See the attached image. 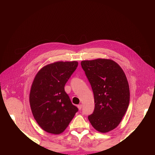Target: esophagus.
<instances>
[{"mask_svg": "<svg viewBox=\"0 0 155 155\" xmlns=\"http://www.w3.org/2000/svg\"><path fill=\"white\" fill-rule=\"evenodd\" d=\"M78 108L79 109V110H81L82 109V105L81 104H79L78 105Z\"/></svg>", "mask_w": 155, "mask_h": 155, "instance_id": "1", "label": "esophagus"}]
</instances>
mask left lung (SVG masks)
Here are the masks:
<instances>
[{
	"mask_svg": "<svg viewBox=\"0 0 155 155\" xmlns=\"http://www.w3.org/2000/svg\"><path fill=\"white\" fill-rule=\"evenodd\" d=\"M81 65L94 98V110L88 120L99 132H109L119 125L129 107L130 91L125 74L110 59L83 61Z\"/></svg>",
	"mask_w": 155,
	"mask_h": 155,
	"instance_id": "left-lung-1",
	"label": "left lung"
}]
</instances>
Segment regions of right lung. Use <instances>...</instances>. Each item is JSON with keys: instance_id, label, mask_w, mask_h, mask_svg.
<instances>
[{"instance_id": "add662e5", "label": "right lung", "mask_w": 155, "mask_h": 155, "mask_svg": "<svg viewBox=\"0 0 155 155\" xmlns=\"http://www.w3.org/2000/svg\"><path fill=\"white\" fill-rule=\"evenodd\" d=\"M77 61H59L46 65L37 74L30 94L32 114L41 127L58 134L66 129L78 111L64 85L78 67Z\"/></svg>"}]
</instances>
